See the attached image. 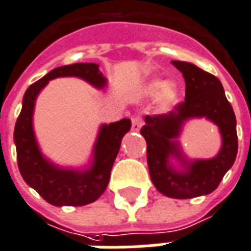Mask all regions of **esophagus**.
Here are the masks:
<instances>
[{"mask_svg":"<svg viewBox=\"0 0 251 251\" xmlns=\"http://www.w3.org/2000/svg\"><path fill=\"white\" fill-rule=\"evenodd\" d=\"M142 126V120L139 117H134L131 120V130L133 131H139Z\"/></svg>","mask_w":251,"mask_h":251,"instance_id":"1","label":"esophagus"}]
</instances>
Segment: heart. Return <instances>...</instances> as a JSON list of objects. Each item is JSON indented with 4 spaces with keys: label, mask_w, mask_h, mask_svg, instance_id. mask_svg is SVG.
I'll list each match as a JSON object with an SVG mask.
<instances>
[{
    "label": "heart",
    "mask_w": 251,
    "mask_h": 251,
    "mask_svg": "<svg viewBox=\"0 0 251 251\" xmlns=\"http://www.w3.org/2000/svg\"><path fill=\"white\" fill-rule=\"evenodd\" d=\"M157 93V102L160 109L165 110L169 109L176 102L178 98V88L175 82H164L161 79L151 80L147 86L145 87L146 96H156Z\"/></svg>",
    "instance_id": "obj_1"
}]
</instances>
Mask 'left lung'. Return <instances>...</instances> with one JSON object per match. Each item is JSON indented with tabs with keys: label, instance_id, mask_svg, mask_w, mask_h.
<instances>
[{
	"label": "left lung",
	"instance_id": "obj_1",
	"mask_svg": "<svg viewBox=\"0 0 251 251\" xmlns=\"http://www.w3.org/2000/svg\"><path fill=\"white\" fill-rule=\"evenodd\" d=\"M172 64L185 79V101L165 114L146 116L141 134L147 142V164L155 187L169 198L189 199L212 193L233 165L238 149L236 116L216 76L190 62ZM194 118H206L219 127L222 147L216 157L189 159L183 153L178 138L183 125Z\"/></svg>",
	"mask_w": 251,
	"mask_h": 251
}]
</instances>
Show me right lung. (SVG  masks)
I'll return each instance as SVG.
<instances>
[{
  "label": "right lung",
  "mask_w": 251,
  "mask_h": 251,
  "mask_svg": "<svg viewBox=\"0 0 251 251\" xmlns=\"http://www.w3.org/2000/svg\"><path fill=\"white\" fill-rule=\"evenodd\" d=\"M62 76L80 78L98 90H104L108 84L98 64L60 66L31 84L25 92L21 114L14 129L18 168L25 183L53 206H84L95 202L105 191L122 138L131 127V122L129 118H124L109 125L102 124L86 167L68 168L54 164L39 147L33 131V110L37 96L49 80Z\"/></svg>",
  "instance_id": "1"
}]
</instances>
